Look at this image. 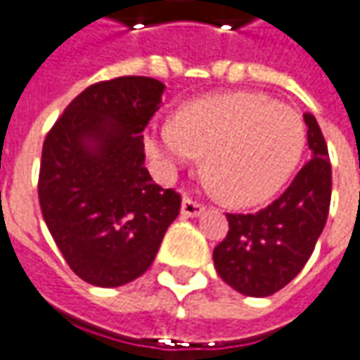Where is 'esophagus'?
I'll use <instances>...</instances> for the list:
<instances>
[{"mask_svg": "<svg viewBox=\"0 0 360 360\" xmlns=\"http://www.w3.org/2000/svg\"><path fill=\"white\" fill-rule=\"evenodd\" d=\"M181 214L185 218H198L203 214V205L200 201H193L191 198H183V203H181Z\"/></svg>", "mask_w": 360, "mask_h": 360, "instance_id": "1", "label": "esophagus"}]
</instances>
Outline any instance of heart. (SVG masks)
<instances>
[{
	"label": "heart",
	"instance_id": "obj_1",
	"mask_svg": "<svg viewBox=\"0 0 360 360\" xmlns=\"http://www.w3.org/2000/svg\"><path fill=\"white\" fill-rule=\"evenodd\" d=\"M146 146L169 169L205 155L212 185L236 205L275 195L293 175L306 146L302 116L264 94L236 91L181 108L175 124L157 126Z\"/></svg>",
	"mask_w": 360,
	"mask_h": 360
}]
</instances>
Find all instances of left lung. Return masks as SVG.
I'll return each mask as SVG.
<instances>
[{
	"mask_svg": "<svg viewBox=\"0 0 360 360\" xmlns=\"http://www.w3.org/2000/svg\"><path fill=\"white\" fill-rule=\"evenodd\" d=\"M311 160L281 198L257 214H226L228 234L214 248L218 275L232 289L266 297L285 287L307 263L326 226L332 167L326 140L311 114H304Z\"/></svg>",
	"mask_w": 360,
	"mask_h": 360,
	"instance_id": "8db88e82",
	"label": "left lung"
}]
</instances>
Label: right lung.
Masks as SVG:
<instances>
[{
    "mask_svg": "<svg viewBox=\"0 0 360 360\" xmlns=\"http://www.w3.org/2000/svg\"><path fill=\"white\" fill-rule=\"evenodd\" d=\"M165 85L117 77L67 105L42 146L38 198L65 261L83 281L120 287L153 264L181 198L144 167L142 132Z\"/></svg>",
    "mask_w": 360,
    "mask_h": 360,
    "instance_id": "right-lung-1",
    "label": "right lung"
}]
</instances>
